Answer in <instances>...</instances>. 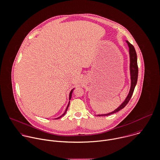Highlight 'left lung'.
Returning <instances> with one entry per match:
<instances>
[{
	"instance_id": "8db88e82",
	"label": "left lung",
	"mask_w": 160,
	"mask_h": 160,
	"mask_svg": "<svg viewBox=\"0 0 160 160\" xmlns=\"http://www.w3.org/2000/svg\"><path fill=\"white\" fill-rule=\"evenodd\" d=\"M127 43L129 47V53H130V76H131V88L130 92L125 99V101L118 107L117 108H116L113 112L107 113V114H102V115H98V116H107L111 115L112 113H116L118 111L120 110L121 109L123 108L128 103L129 101L130 100L132 94L133 93L135 86L137 82L138 79V68L137 64V53L135 50L134 47L129 43L128 41H127Z\"/></svg>"
}]
</instances>
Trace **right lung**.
Returning <instances> with one entry per match:
<instances>
[{
    "instance_id": "obj_1",
    "label": "right lung",
    "mask_w": 160,
    "mask_h": 160,
    "mask_svg": "<svg viewBox=\"0 0 160 160\" xmlns=\"http://www.w3.org/2000/svg\"><path fill=\"white\" fill-rule=\"evenodd\" d=\"M73 89H72L71 91V92H70V94H69V99L70 100L71 99V96H72V91H73ZM69 106V104H68V106H67V108H66V110H65V112H64V113L62 115H61L60 117H58L56 119H58V118H61V117H62L65 113H66V111H67V110H68V107Z\"/></svg>"
}]
</instances>
